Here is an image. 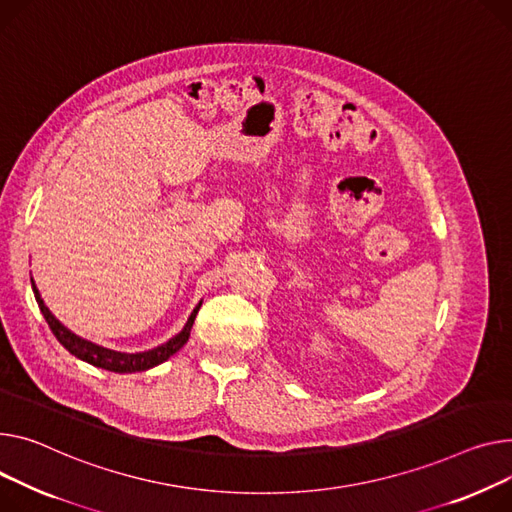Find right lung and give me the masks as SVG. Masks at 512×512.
<instances>
[{
  "instance_id": "right-lung-1",
  "label": "right lung",
  "mask_w": 512,
  "mask_h": 512,
  "mask_svg": "<svg viewBox=\"0 0 512 512\" xmlns=\"http://www.w3.org/2000/svg\"><path fill=\"white\" fill-rule=\"evenodd\" d=\"M32 282V292H34V298H37L39 302V309L45 317V321L49 323L53 335L57 337V342L70 352L72 356L96 366V368H105V370H111V372H119V374H127V372H142V370H150L162 362H166L170 356L177 354L189 339V333H191V327H193V321L197 317V311L201 306V300L199 304L193 309V313L189 315L185 327L175 335L170 337L168 342L152 348V350H146V352H135V354H127V352H117V350H109V348H102L98 344H92L88 342V339L76 335L74 331L67 329L49 309L45 300L41 298V292L39 288L34 286V280Z\"/></svg>"
}]
</instances>
